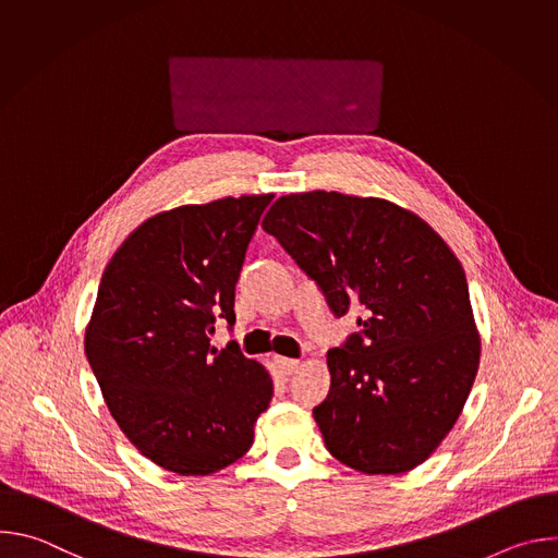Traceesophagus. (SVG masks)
Here are the masks:
<instances>
[{"mask_svg":"<svg viewBox=\"0 0 558 558\" xmlns=\"http://www.w3.org/2000/svg\"><path fill=\"white\" fill-rule=\"evenodd\" d=\"M276 366L280 368V373L291 375L300 368V360H291V357H276Z\"/></svg>","mask_w":558,"mask_h":558,"instance_id":"1","label":"esophagus"}]
</instances>
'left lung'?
Listing matches in <instances>:
<instances>
[{
	"mask_svg": "<svg viewBox=\"0 0 558 558\" xmlns=\"http://www.w3.org/2000/svg\"><path fill=\"white\" fill-rule=\"evenodd\" d=\"M263 229L360 333L327 353L331 388L313 409L329 452L364 474L424 463L459 420L480 368L461 263L417 214L340 192L280 196Z\"/></svg>",
	"mask_w": 558,
	"mask_h": 558,
	"instance_id": "8db88e82",
	"label": "left lung"
}]
</instances>
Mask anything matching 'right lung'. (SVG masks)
Here are the masks:
<instances>
[{"label":"right lung","mask_w":558,"mask_h":558,"mask_svg":"<svg viewBox=\"0 0 558 558\" xmlns=\"http://www.w3.org/2000/svg\"><path fill=\"white\" fill-rule=\"evenodd\" d=\"M274 194L181 205L141 222L108 263L86 357L132 446L170 472L205 476L241 459L274 379L235 344H209Z\"/></svg>","instance_id":"obj_1"}]
</instances>
